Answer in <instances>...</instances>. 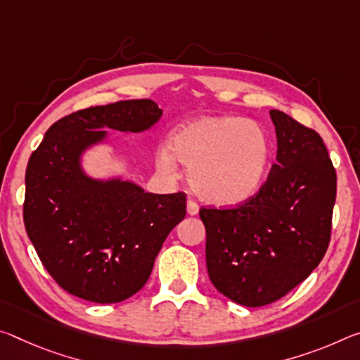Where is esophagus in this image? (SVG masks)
I'll return each instance as SVG.
<instances>
[{
	"label": "esophagus",
	"mask_w": 360,
	"mask_h": 360,
	"mask_svg": "<svg viewBox=\"0 0 360 360\" xmlns=\"http://www.w3.org/2000/svg\"><path fill=\"white\" fill-rule=\"evenodd\" d=\"M198 205L193 202V200H187V214H191V216H195V214H198Z\"/></svg>",
	"instance_id": "1"
}]
</instances>
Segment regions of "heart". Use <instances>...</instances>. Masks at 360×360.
Instances as JSON below:
<instances>
[{
    "label": "heart",
    "instance_id": "1",
    "mask_svg": "<svg viewBox=\"0 0 360 360\" xmlns=\"http://www.w3.org/2000/svg\"><path fill=\"white\" fill-rule=\"evenodd\" d=\"M169 149L158 153V167L173 173L176 158L189 167L192 189L218 205H237L253 197L269 162L264 129L252 120L232 115L182 123L171 136Z\"/></svg>",
    "mask_w": 360,
    "mask_h": 360
}]
</instances>
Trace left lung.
Listing matches in <instances>:
<instances>
[{
  "label": "left lung",
  "instance_id": "obj_1",
  "mask_svg": "<svg viewBox=\"0 0 360 360\" xmlns=\"http://www.w3.org/2000/svg\"><path fill=\"white\" fill-rule=\"evenodd\" d=\"M277 163L259 192L237 208H202L207 269L218 292L259 307L307 278L330 243L336 171L316 131L271 110Z\"/></svg>",
  "mask_w": 360,
  "mask_h": 360
}]
</instances>
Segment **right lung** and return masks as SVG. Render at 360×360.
<instances>
[{"label": "right lung", "instance_id": "right-lung-1", "mask_svg": "<svg viewBox=\"0 0 360 360\" xmlns=\"http://www.w3.org/2000/svg\"><path fill=\"white\" fill-rule=\"evenodd\" d=\"M162 108L120 101L70 113L51 127L25 171L24 222L62 288L93 303L129 298L149 281L165 238L186 218V193L146 192L133 181L86 174L82 158L107 129L144 133Z\"/></svg>", "mask_w": 360, "mask_h": 360}]
</instances>
